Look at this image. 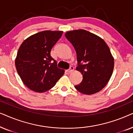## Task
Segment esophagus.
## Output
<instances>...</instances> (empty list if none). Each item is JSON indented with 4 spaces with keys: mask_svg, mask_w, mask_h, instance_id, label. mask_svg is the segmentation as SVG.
I'll return each instance as SVG.
<instances>
[{
    "mask_svg": "<svg viewBox=\"0 0 133 133\" xmlns=\"http://www.w3.org/2000/svg\"><path fill=\"white\" fill-rule=\"evenodd\" d=\"M74 70V68L73 66H70V68H69V70H68V71H67V72H69V73H70V72H71L73 71Z\"/></svg>",
    "mask_w": 133,
    "mask_h": 133,
    "instance_id": "obj_1",
    "label": "esophagus"
}]
</instances>
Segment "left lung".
Instances as JSON below:
<instances>
[{
	"instance_id": "8db88e82",
	"label": "left lung",
	"mask_w": 133,
	"mask_h": 133,
	"mask_svg": "<svg viewBox=\"0 0 133 133\" xmlns=\"http://www.w3.org/2000/svg\"><path fill=\"white\" fill-rule=\"evenodd\" d=\"M65 36L75 49L76 70L83 76L76 89L87 95L100 91L110 81L114 69V58L108 46L101 37L85 30L70 31Z\"/></svg>"
}]
</instances>
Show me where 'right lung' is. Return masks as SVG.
<instances>
[{"label": "right lung", "instance_id": "right-lung-1", "mask_svg": "<svg viewBox=\"0 0 133 133\" xmlns=\"http://www.w3.org/2000/svg\"><path fill=\"white\" fill-rule=\"evenodd\" d=\"M62 33V31H43L30 36L20 46L16 68L23 83L31 90L46 91L64 74L51 56V49Z\"/></svg>", "mask_w": 133, "mask_h": 133}]
</instances>
